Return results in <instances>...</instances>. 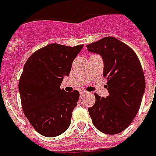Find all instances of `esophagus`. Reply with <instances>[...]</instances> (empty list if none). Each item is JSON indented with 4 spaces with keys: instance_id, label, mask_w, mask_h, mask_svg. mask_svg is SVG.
<instances>
[{
    "instance_id": "1",
    "label": "esophagus",
    "mask_w": 156,
    "mask_h": 156,
    "mask_svg": "<svg viewBox=\"0 0 156 156\" xmlns=\"http://www.w3.org/2000/svg\"><path fill=\"white\" fill-rule=\"evenodd\" d=\"M79 93H80V94H88V92L86 91V90H84V89H81V90L79 91Z\"/></svg>"
}]
</instances>
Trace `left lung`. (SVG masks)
Listing matches in <instances>:
<instances>
[{"mask_svg": "<svg viewBox=\"0 0 156 156\" xmlns=\"http://www.w3.org/2000/svg\"><path fill=\"white\" fill-rule=\"evenodd\" d=\"M87 48L103 58L108 91L106 98L94 94L96 101L88 113L98 130L119 134L132 123L140 107L145 89L140 62L128 45L114 37H104Z\"/></svg>", "mask_w": 156, "mask_h": 156, "instance_id": "1", "label": "left lung"}]
</instances>
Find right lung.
Segmentation results:
<instances>
[{
    "label": "right lung",
    "instance_id": "1",
    "mask_svg": "<svg viewBox=\"0 0 156 156\" xmlns=\"http://www.w3.org/2000/svg\"><path fill=\"white\" fill-rule=\"evenodd\" d=\"M83 47L49 44L36 51L24 65L18 84L22 109L43 136L56 137L70 125L79 92L68 93L60 85Z\"/></svg>",
    "mask_w": 156,
    "mask_h": 156
}]
</instances>
